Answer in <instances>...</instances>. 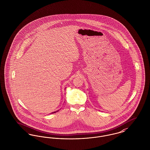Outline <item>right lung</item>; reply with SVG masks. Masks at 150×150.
<instances>
[{"mask_svg":"<svg viewBox=\"0 0 150 150\" xmlns=\"http://www.w3.org/2000/svg\"><path fill=\"white\" fill-rule=\"evenodd\" d=\"M57 111H55V112H52V114H53V113H56V112H57Z\"/></svg>","mask_w":150,"mask_h":150,"instance_id":"right-lung-1","label":"right lung"}]
</instances>
